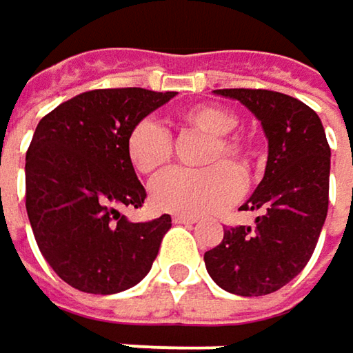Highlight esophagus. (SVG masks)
<instances>
[{
  "instance_id": "obj_1",
  "label": "esophagus",
  "mask_w": 353,
  "mask_h": 353,
  "mask_svg": "<svg viewBox=\"0 0 353 353\" xmlns=\"http://www.w3.org/2000/svg\"><path fill=\"white\" fill-rule=\"evenodd\" d=\"M174 222H176V224H194V222H196V216L176 214V216H174Z\"/></svg>"
}]
</instances>
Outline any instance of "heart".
<instances>
[{
	"label": "heart",
	"mask_w": 353,
	"mask_h": 353,
	"mask_svg": "<svg viewBox=\"0 0 353 353\" xmlns=\"http://www.w3.org/2000/svg\"><path fill=\"white\" fill-rule=\"evenodd\" d=\"M239 117L214 103H198L176 114L181 133H202L210 141L202 155V172H170L151 185V202L163 212L200 216L232 204L242 194V178L252 172L254 147L232 133ZM129 165L141 176L161 174L174 159L172 135L157 123L143 119L131 127L125 139Z\"/></svg>",
	"instance_id": "heart-1"
}]
</instances>
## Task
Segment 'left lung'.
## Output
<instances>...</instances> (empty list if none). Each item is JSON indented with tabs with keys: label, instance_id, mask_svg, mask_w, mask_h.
I'll return each instance as SVG.
<instances>
[{
	"label": "left lung",
	"instance_id": "obj_1",
	"mask_svg": "<svg viewBox=\"0 0 353 353\" xmlns=\"http://www.w3.org/2000/svg\"><path fill=\"white\" fill-rule=\"evenodd\" d=\"M261 121L269 139L265 177L241 210H259L256 224L232 226L204 254L218 287L261 297L293 281L309 263L330 204V145L317 112L263 88H220Z\"/></svg>",
	"mask_w": 353,
	"mask_h": 353
}]
</instances>
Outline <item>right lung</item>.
<instances>
[{
    "label": "right lung",
    "instance_id": "right-lung-1",
    "mask_svg": "<svg viewBox=\"0 0 353 353\" xmlns=\"http://www.w3.org/2000/svg\"><path fill=\"white\" fill-rule=\"evenodd\" d=\"M147 88H97L58 105L26 153V210L42 256L70 287L112 295L149 272L172 216L131 222L147 194L125 155L133 125L174 99Z\"/></svg>",
    "mask_w": 353,
    "mask_h": 353
}]
</instances>
